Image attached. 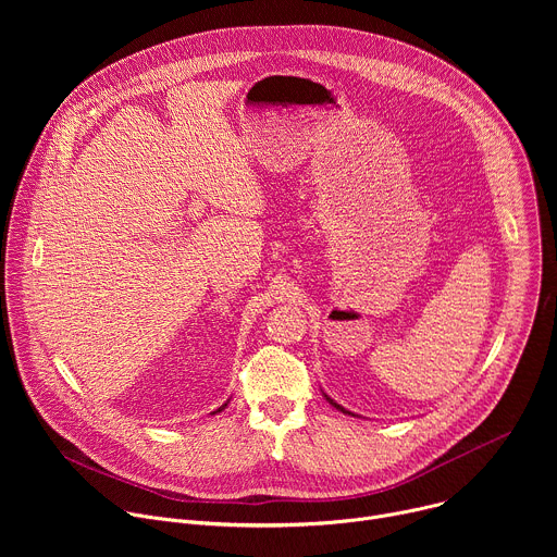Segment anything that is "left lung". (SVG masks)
Here are the masks:
<instances>
[{"label":"left lung","instance_id":"left-lung-1","mask_svg":"<svg viewBox=\"0 0 557 557\" xmlns=\"http://www.w3.org/2000/svg\"><path fill=\"white\" fill-rule=\"evenodd\" d=\"M324 396H326V401H329V404H331V406H333V408H337V410H339V412H344V414H348V417H357V414H355V412H350V410H346V408H344V406H339V404H337V401H335V399H331V396H329V394H326V392H324Z\"/></svg>","mask_w":557,"mask_h":557}]
</instances>
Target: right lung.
Masks as SVG:
<instances>
[{
  "label": "right lung",
  "mask_w": 557,
  "mask_h": 557,
  "mask_svg": "<svg viewBox=\"0 0 557 557\" xmlns=\"http://www.w3.org/2000/svg\"><path fill=\"white\" fill-rule=\"evenodd\" d=\"M226 406H228V401H226V404H222V406H220V408H218V410H215V412H211V414H218V412H222V410H224V408H226Z\"/></svg>",
  "instance_id": "right-lung-1"
}]
</instances>
